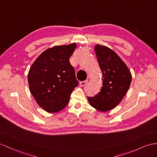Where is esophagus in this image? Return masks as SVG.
Listing matches in <instances>:
<instances>
[{
    "label": "esophagus",
    "instance_id": "1",
    "mask_svg": "<svg viewBox=\"0 0 157 157\" xmlns=\"http://www.w3.org/2000/svg\"><path fill=\"white\" fill-rule=\"evenodd\" d=\"M87 80H86V81H83V82H81L79 83V86H81V87H83L84 86L86 85V84L87 83Z\"/></svg>",
    "mask_w": 157,
    "mask_h": 157
}]
</instances>
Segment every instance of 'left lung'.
<instances>
[{
  "label": "left lung",
  "mask_w": 157,
  "mask_h": 157,
  "mask_svg": "<svg viewBox=\"0 0 157 157\" xmlns=\"http://www.w3.org/2000/svg\"><path fill=\"white\" fill-rule=\"evenodd\" d=\"M94 50L102 71L103 84L99 94L87 100L95 109L105 112L121 101L130 87L132 75L126 64L111 48L97 44Z\"/></svg>",
  "instance_id": "left-lung-1"
}]
</instances>
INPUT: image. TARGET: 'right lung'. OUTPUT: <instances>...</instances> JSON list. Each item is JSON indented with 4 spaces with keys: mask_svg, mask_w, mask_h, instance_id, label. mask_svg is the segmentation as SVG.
Returning <instances> with one entry per match:
<instances>
[{
    "mask_svg": "<svg viewBox=\"0 0 157 157\" xmlns=\"http://www.w3.org/2000/svg\"><path fill=\"white\" fill-rule=\"evenodd\" d=\"M76 44L48 48L35 60L28 74L30 91L36 101L48 113L62 110L78 86L70 56Z\"/></svg>",
    "mask_w": 157,
    "mask_h": 157,
    "instance_id": "obj_1",
    "label": "right lung"
}]
</instances>
